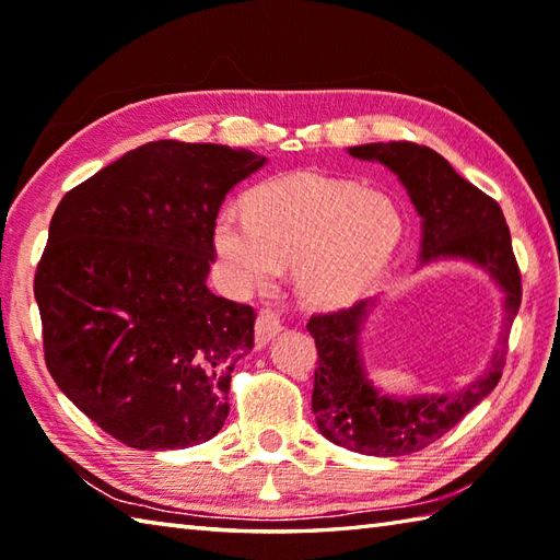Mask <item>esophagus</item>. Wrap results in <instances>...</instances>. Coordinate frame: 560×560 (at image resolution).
I'll use <instances>...</instances> for the list:
<instances>
[{
	"label": "esophagus",
	"mask_w": 560,
	"mask_h": 560,
	"mask_svg": "<svg viewBox=\"0 0 560 560\" xmlns=\"http://www.w3.org/2000/svg\"><path fill=\"white\" fill-rule=\"evenodd\" d=\"M281 329H283V327H281V319H279L277 313L261 311L259 317H257V323H255V341H257V347L265 349L267 343H269L273 337H277Z\"/></svg>",
	"instance_id": "34e87169"
}]
</instances>
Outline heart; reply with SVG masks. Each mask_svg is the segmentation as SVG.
Returning a JSON list of instances; mask_svg holds the SVG:
<instances>
[{"instance_id": "b5f03b06", "label": "heart", "mask_w": 560, "mask_h": 560, "mask_svg": "<svg viewBox=\"0 0 560 560\" xmlns=\"http://www.w3.org/2000/svg\"><path fill=\"white\" fill-rule=\"evenodd\" d=\"M401 237V213L383 192L319 173L269 177L229 205L213 223V247L245 289L279 277L295 261L293 281L305 303L343 307L373 287Z\"/></svg>"}]
</instances>
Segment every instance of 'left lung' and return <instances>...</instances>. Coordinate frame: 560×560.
Instances as JSON below:
<instances>
[{"label":"left lung","instance_id":"left-lung-1","mask_svg":"<svg viewBox=\"0 0 560 560\" xmlns=\"http://www.w3.org/2000/svg\"><path fill=\"white\" fill-rule=\"evenodd\" d=\"M349 153L387 165L407 187L421 217V265L467 259L489 271L505 295L501 347L483 375L452 395L395 397L371 383L361 355V329L373 301L311 317L307 331L315 337L319 355L313 387L319 433L361 455L401 457L435 443L491 395L503 375L510 325L522 303V279L498 201L464 180L438 151L411 141H380L351 147Z\"/></svg>","mask_w":560,"mask_h":560}]
</instances>
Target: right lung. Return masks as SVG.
Masks as SVG:
<instances>
[{"label":"right lung","mask_w":560,"mask_h":560,"mask_svg":"<svg viewBox=\"0 0 560 560\" xmlns=\"http://www.w3.org/2000/svg\"><path fill=\"white\" fill-rule=\"evenodd\" d=\"M265 163L247 149L149 141L59 201L33 283L45 363L129 447L207 443L229 416L257 315L207 287L213 223Z\"/></svg>","instance_id":"1"}]
</instances>
